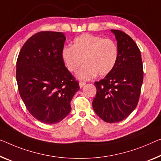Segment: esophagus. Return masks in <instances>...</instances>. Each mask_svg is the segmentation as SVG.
Listing matches in <instances>:
<instances>
[{"instance_id":"esophagus-1","label":"esophagus","mask_w":161,"mask_h":161,"mask_svg":"<svg viewBox=\"0 0 161 161\" xmlns=\"http://www.w3.org/2000/svg\"><path fill=\"white\" fill-rule=\"evenodd\" d=\"M85 84H86V82H84V81H80V82H79V86H80V88H82Z\"/></svg>"}]
</instances>
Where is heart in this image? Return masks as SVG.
<instances>
[{"instance_id": "1", "label": "heart", "mask_w": 161, "mask_h": 161, "mask_svg": "<svg viewBox=\"0 0 161 161\" xmlns=\"http://www.w3.org/2000/svg\"><path fill=\"white\" fill-rule=\"evenodd\" d=\"M119 55L117 44L112 39L89 34H81L74 39L73 47H65L62 58L66 68L75 73L83 65L77 77L88 80L97 75L105 76L112 72L117 64Z\"/></svg>"}]
</instances>
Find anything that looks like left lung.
Segmentation results:
<instances>
[{
  "mask_svg": "<svg viewBox=\"0 0 161 161\" xmlns=\"http://www.w3.org/2000/svg\"><path fill=\"white\" fill-rule=\"evenodd\" d=\"M117 41V64L106 77L95 82L96 94L92 106L106 122L115 123L127 118L137 106L143 82L140 50L125 32L111 29Z\"/></svg>",
  "mask_w": 161,
  "mask_h": 161,
  "instance_id": "obj_1",
  "label": "left lung"
}]
</instances>
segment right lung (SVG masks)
Returning <instances> with one entry per match:
<instances>
[{"instance_id": "1", "label": "right lung", "mask_w": 161, "mask_h": 161, "mask_svg": "<svg viewBox=\"0 0 161 161\" xmlns=\"http://www.w3.org/2000/svg\"><path fill=\"white\" fill-rule=\"evenodd\" d=\"M65 39L63 32H38L27 39L17 58L19 94L29 112L44 124H56L67 117L80 88L62 58Z\"/></svg>"}]
</instances>
